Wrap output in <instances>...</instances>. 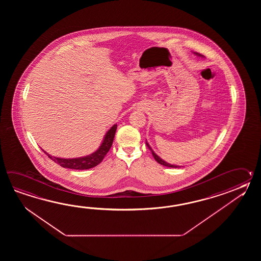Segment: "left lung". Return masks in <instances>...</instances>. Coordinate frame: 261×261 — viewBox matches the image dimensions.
Here are the masks:
<instances>
[{
	"mask_svg": "<svg viewBox=\"0 0 261 261\" xmlns=\"http://www.w3.org/2000/svg\"><path fill=\"white\" fill-rule=\"evenodd\" d=\"M194 54H196L197 56H199V57H203V55H201L200 53H197V52H194ZM146 145H147V147L149 148L150 151H151V153H152V155L154 156V159H155V161L156 162H159L160 164L161 165H163V166L170 167V168H179L180 166H178V165H174V164H170V163H168L165 161H163L162 159H161L159 155L155 154V152L153 151V149L151 148V146H150L149 144L146 142Z\"/></svg>",
	"mask_w": 261,
	"mask_h": 261,
	"instance_id": "left-lung-1",
	"label": "left lung"
}]
</instances>
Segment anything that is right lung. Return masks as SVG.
Segmentation results:
<instances>
[{
	"label": "right lung",
	"instance_id": "1",
	"mask_svg": "<svg viewBox=\"0 0 261 261\" xmlns=\"http://www.w3.org/2000/svg\"><path fill=\"white\" fill-rule=\"evenodd\" d=\"M117 128V125L115 124L106 133V136H105L100 147L96 150L94 153L86 155V156H80V158H74V159H62V158H57V156L49 155L44 150L43 151L46 155H48L49 159L63 168H69L72 170H88L90 168L97 166L102 161L103 158L107 154V152L111 148Z\"/></svg>",
	"mask_w": 261,
	"mask_h": 261
}]
</instances>
